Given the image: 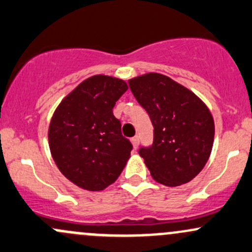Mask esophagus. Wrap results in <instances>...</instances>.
Returning <instances> with one entry per match:
<instances>
[{
  "mask_svg": "<svg viewBox=\"0 0 252 252\" xmlns=\"http://www.w3.org/2000/svg\"><path fill=\"white\" fill-rule=\"evenodd\" d=\"M131 142H132V145H133V148L137 149L138 145H139V137L134 136L133 138H131Z\"/></svg>",
  "mask_w": 252,
  "mask_h": 252,
  "instance_id": "esophagus-1",
  "label": "esophagus"
}]
</instances>
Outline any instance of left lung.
Returning a JSON list of instances; mask_svg holds the SVG:
<instances>
[{
	"instance_id": "1",
	"label": "left lung",
	"mask_w": 252,
	"mask_h": 252,
	"mask_svg": "<svg viewBox=\"0 0 252 252\" xmlns=\"http://www.w3.org/2000/svg\"><path fill=\"white\" fill-rule=\"evenodd\" d=\"M128 85L154 126L153 144L139 149L151 177L166 186L191 181L212 153L215 127L208 107L159 73L133 78Z\"/></svg>"
}]
</instances>
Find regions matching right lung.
Segmentation results:
<instances>
[{
	"label": "right lung",
	"instance_id": "1",
	"mask_svg": "<svg viewBox=\"0 0 252 252\" xmlns=\"http://www.w3.org/2000/svg\"><path fill=\"white\" fill-rule=\"evenodd\" d=\"M127 89L118 78L94 75L67 94L51 118V156L62 174L84 190H104L129 158L133 147L113 114Z\"/></svg>",
	"mask_w": 252,
	"mask_h": 252
}]
</instances>
